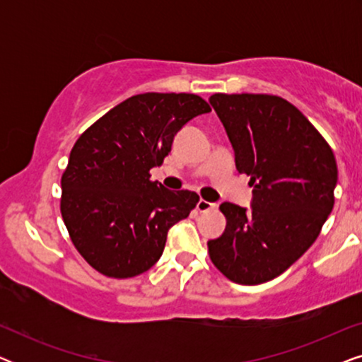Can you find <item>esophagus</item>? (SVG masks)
<instances>
[{
	"label": "esophagus",
	"instance_id": "1",
	"mask_svg": "<svg viewBox=\"0 0 362 362\" xmlns=\"http://www.w3.org/2000/svg\"><path fill=\"white\" fill-rule=\"evenodd\" d=\"M216 207L214 202H209L206 199H199L197 201V211L199 212H207V211H212Z\"/></svg>",
	"mask_w": 362,
	"mask_h": 362
}]
</instances>
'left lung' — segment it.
<instances>
[{
    "mask_svg": "<svg viewBox=\"0 0 362 362\" xmlns=\"http://www.w3.org/2000/svg\"><path fill=\"white\" fill-rule=\"evenodd\" d=\"M209 102L254 197L250 211L222 202L226 230L207 249L227 279L259 285L284 274L320 235L334 206L338 166L320 132L285 98L214 93Z\"/></svg>",
    "mask_w": 362,
    "mask_h": 362,
    "instance_id": "obj_1",
    "label": "left lung"
}]
</instances>
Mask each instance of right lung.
Wrapping results in <instances>:
<instances>
[{
    "mask_svg": "<svg viewBox=\"0 0 362 362\" xmlns=\"http://www.w3.org/2000/svg\"><path fill=\"white\" fill-rule=\"evenodd\" d=\"M207 112L209 103L194 93H140L78 136L61 180V212L92 269L130 279L160 260L168 230L199 196L166 189L150 180V170L171 151L176 133Z\"/></svg>",
    "mask_w": 362,
    "mask_h": 362,
    "instance_id": "obj_1",
    "label": "right lung"
}]
</instances>
